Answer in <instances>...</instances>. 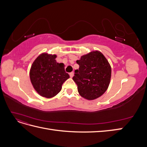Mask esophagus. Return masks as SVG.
<instances>
[{
    "label": "esophagus",
    "mask_w": 147,
    "mask_h": 147,
    "mask_svg": "<svg viewBox=\"0 0 147 147\" xmlns=\"http://www.w3.org/2000/svg\"><path fill=\"white\" fill-rule=\"evenodd\" d=\"M70 77H71V78H72L73 77H74V73L72 72H71V73H70Z\"/></svg>",
    "instance_id": "34e87169"
}]
</instances>
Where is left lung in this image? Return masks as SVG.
I'll list each match as a JSON object with an SVG mask.
<instances>
[{
  "instance_id": "1",
  "label": "left lung",
  "mask_w": 147,
  "mask_h": 147,
  "mask_svg": "<svg viewBox=\"0 0 147 147\" xmlns=\"http://www.w3.org/2000/svg\"><path fill=\"white\" fill-rule=\"evenodd\" d=\"M79 69L75 70L74 81L80 95L87 100L100 97L109 86L112 69L109 61L99 51H92L77 61Z\"/></svg>"
}]
</instances>
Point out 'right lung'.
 I'll return each instance as SVG.
<instances>
[{"label": "right lung", "mask_w": 147, "mask_h": 147, "mask_svg": "<svg viewBox=\"0 0 147 147\" xmlns=\"http://www.w3.org/2000/svg\"><path fill=\"white\" fill-rule=\"evenodd\" d=\"M56 55L43 53L31 66L30 79L35 90L46 98H51L61 91L62 85L70 77L65 72L64 64L55 60Z\"/></svg>", "instance_id": "obj_1"}]
</instances>
